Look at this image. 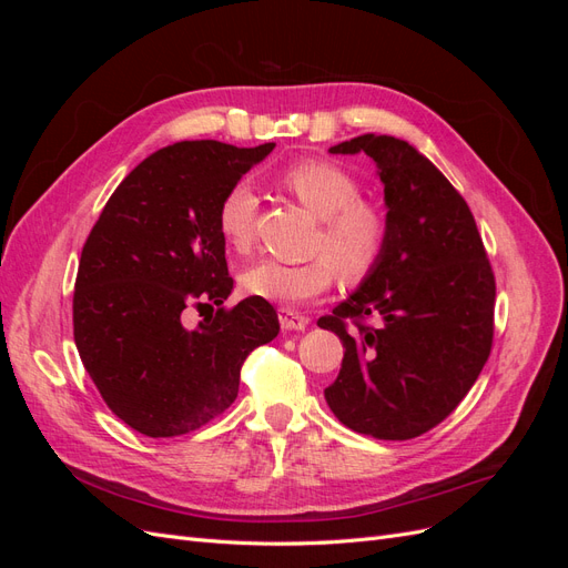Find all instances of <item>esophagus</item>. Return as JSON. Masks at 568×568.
<instances>
[{"mask_svg":"<svg viewBox=\"0 0 568 568\" xmlns=\"http://www.w3.org/2000/svg\"><path fill=\"white\" fill-rule=\"evenodd\" d=\"M280 324L284 332H305L307 320L294 311H288V307H282L280 311Z\"/></svg>","mask_w":568,"mask_h":568,"instance_id":"esophagus-1","label":"esophagus"}]
</instances>
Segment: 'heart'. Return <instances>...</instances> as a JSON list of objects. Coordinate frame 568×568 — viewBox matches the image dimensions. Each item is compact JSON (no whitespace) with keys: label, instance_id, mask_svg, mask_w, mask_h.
Listing matches in <instances>:
<instances>
[{"label":"heart","instance_id":"1","mask_svg":"<svg viewBox=\"0 0 568 568\" xmlns=\"http://www.w3.org/2000/svg\"><path fill=\"white\" fill-rule=\"evenodd\" d=\"M282 186L320 217L315 251L324 255L298 265L263 257L242 272L246 294L280 305H301L322 296L332 286L336 270L348 282L367 277L384 255L388 225L386 215L363 199L357 178L332 161L307 159L284 170ZM255 211L257 196L248 180H236L225 189L215 220L230 248L251 246Z\"/></svg>","mask_w":568,"mask_h":568}]
</instances>
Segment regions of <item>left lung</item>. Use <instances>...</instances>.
<instances>
[{
	"instance_id": "left-lung-1",
	"label": "left lung",
	"mask_w": 568,
	"mask_h": 568,
	"mask_svg": "<svg viewBox=\"0 0 568 568\" xmlns=\"http://www.w3.org/2000/svg\"><path fill=\"white\" fill-rule=\"evenodd\" d=\"M329 153L376 163L388 239L374 270L317 322L346 348L324 398L353 432L407 440L448 417L484 369L495 277L467 201L409 142L359 134Z\"/></svg>"
}]
</instances>
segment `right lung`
Returning <instances> with one entry per match:
<instances>
[{
    "instance_id": "obj_1",
    "label": "right lung",
    "mask_w": 568,
    "mask_h": 568,
    "mask_svg": "<svg viewBox=\"0 0 568 568\" xmlns=\"http://www.w3.org/2000/svg\"><path fill=\"white\" fill-rule=\"evenodd\" d=\"M274 149L215 140L151 153L118 184L84 242L73 334L118 419L149 438L194 432L239 393L248 353L280 334L265 298L222 307L234 282L215 211L225 189ZM219 305L194 331L186 306Z\"/></svg>"
}]
</instances>
